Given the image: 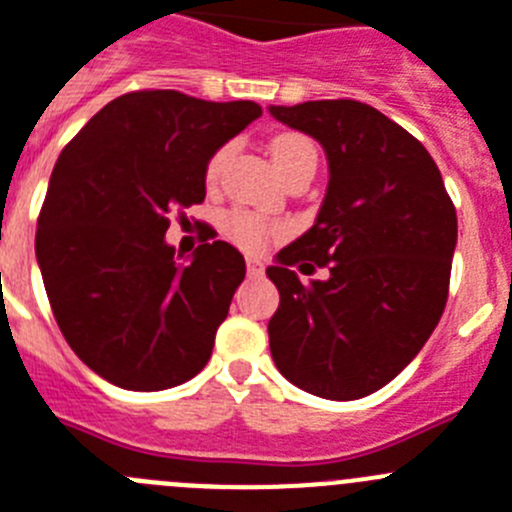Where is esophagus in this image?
<instances>
[{"mask_svg":"<svg viewBox=\"0 0 512 512\" xmlns=\"http://www.w3.org/2000/svg\"><path fill=\"white\" fill-rule=\"evenodd\" d=\"M247 275L250 278H262L265 275V265L257 257H247Z\"/></svg>","mask_w":512,"mask_h":512,"instance_id":"1","label":"esophagus"}]
</instances>
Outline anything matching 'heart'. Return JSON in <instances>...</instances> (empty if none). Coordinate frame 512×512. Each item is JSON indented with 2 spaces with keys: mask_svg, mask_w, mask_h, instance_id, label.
<instances>
[{
  "mask_svg": "<svg viewBox=\"0 0 512 512\" xmlns=\"http://www.w3.org/2000/svg\"><path fill=\"white\" fill-rule=\"evenodd\" d=\"M232 155V145H222L219 150L211 153V158L206 160V183H216L219 173H222L224 163ZM270 155H273V163L278 165V170L285 178L303 163H316V147L301 132H280L270 140ZM224 232L232 239L234 245L242 247L247 252H260L265 250L267 242L278 234H283V227L280 224L267 222L262 216L252 214V211L245 209H234L224 216Z\"/></svg>",
  "mask_w": 512,
  "mask_h": 512,
  "instance_id": "heart-1",
  "label": "heart"
}]
</instances>
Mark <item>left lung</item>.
Returning a JSON list of instances; mask_svg holds the SVG:
<instances>
[{"label":"left lung","mask_w":512,"mask_h":512,"mask_svg":"<svg viewBox=\"0 0 512 512\" xmlns=\"http://www.w3.org/2000/svg\"><path fill=\"white\" fill-rule=\"evenodd\" d=\"M270 114L316 137L331 173L316 224L267 267L280 293L267 324L275 367L319 398H365L439 324L457 209L426 147L370 104L303 101ZM293 266H324L327 278L301 284Z\"/></svg>","instance_id":"1"}]
</instances>
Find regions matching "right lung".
I'll return each mask as SVG.
<instances>
[{
  "label": "right lung",
  "instance_id": "add662e5",
  "mask_svg": "<svg viewBox=\"0 0 512 512\" xmlns=\"http://www.w3.org/2000/svg\"><path fill=\"white\" fill-rule=\"evenodd\" d=\"M260 114L255 101L130 91L63 147L35 255L68 347L117 388H176L209 362L245 257L216 239L178 265L165 232L170 211L206 199L211 153Z\"/></svg>",
  "mask_w": 512,
  "mask_h": 512
}]
</instances>
